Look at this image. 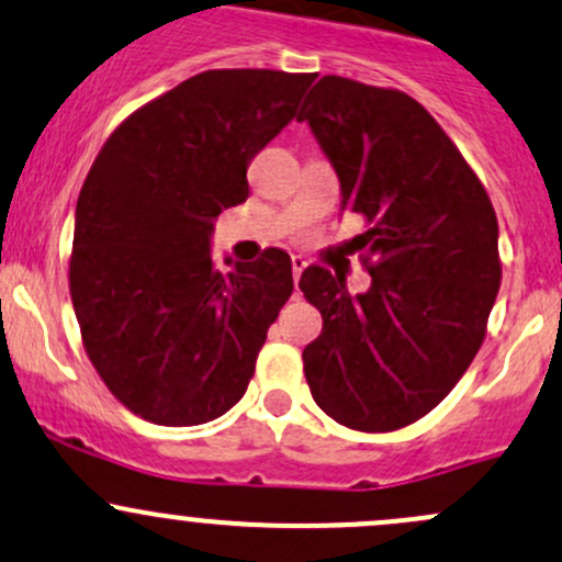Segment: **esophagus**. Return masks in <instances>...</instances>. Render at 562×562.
<instances>
[{
	"label": "esophagus",
	"mask_w": 562,
	"mask_h": 562,
	"mask_svg": "<svg viewBox=\"0 0 562 562\" xmlns=\"http://www.w3.org/2000/svg\"><path fill=\"white\" fill-rule=\"evenodd\" d=\"M306 269V261L301 256H293V282H296L299 285V280H301V271Z\"/></svg>",
	"instance_id": "esophagus-1"
}]
</instances>
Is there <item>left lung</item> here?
I'll list each match as a JSON object with an SVG mask.
<instances>
[{
	"mask_svg": "<svg viewBox=\"0 0 562 562\" xmlns=\"http://www.w3.org/2000/svg\"><path fill=\"white\" fill-rule=\"evenodd\" d=\"M299 121L339 177L371 285L310 266L299 288L323 315L304 347L315 404L356 430L428 415L474 360L501 288L498 221L480 177L430 112L406 93L326 75Z\"/></svg>",
	"mask_w": 562,
	"mask_h": 562,
	"instance_id": "1",
	"label": "left lung"
}]
</instances>
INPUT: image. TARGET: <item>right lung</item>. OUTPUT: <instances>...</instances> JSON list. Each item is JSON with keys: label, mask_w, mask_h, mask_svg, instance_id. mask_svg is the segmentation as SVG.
<instances>
[{"label": "right lung", "mask_w": 562, "mask_h": 562, "mask_svg": "<svg viewBox=\"0 0 562 562\" xmlns=\"http://www.w3.org/2000/svg\"><path fill=\"white\" fill-rule=\"evenodd\" d=\"M312 80L210 69L128 115L99 150L75 210L69 293L93 369L134 415L199 425L245 395L293 293L291 256L269 247L223 274L212 232L250 196L247 167Z\"/></svg>", "instance_id": "right-lung-1"}]
</instances>
